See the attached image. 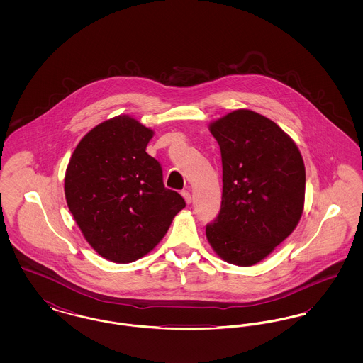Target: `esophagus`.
<instances>
[{"label": "esophagus", "instance_id": "1", "mask_svg": "<svg viewBox=\"0 0 363 363\" xmlns=\"http://www.w3.org/2000/svg\"><path fill=\"white\" fill-rule=\"evenodd\" d=\"M182 196H184L186 204L191 203V196H190L189 190H184V191H182Z\"/></svg>", "mask_w": 363, "mask_h": 363}]
</instances>
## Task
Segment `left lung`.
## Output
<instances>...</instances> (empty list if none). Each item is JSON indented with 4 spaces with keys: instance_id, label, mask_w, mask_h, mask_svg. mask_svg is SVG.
Listing matches in <instances>:
<instances>
[{
    "instance_id": "8db88e82",
    "label": "left lung",
    "mask_w": 363,
    "mask_h": 363,
    "mask_svg": "<svg viewBox=\"0 0 363 363\" xmlns=\"http://www.w3.org/2000/svg\"><path fill=\"white\" fill-rule=\"evenodd\" d=\"M223 166L222 206L206 234L220 259L250 267L298 225L305 203V164L293 138L252 110L209 125Z\"/></svg>"
}]
</instances>
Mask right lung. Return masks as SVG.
I'll return each instance as SVG.
<instances>
[{
	"label": "right lung",
	"mask_w": 363,
	"mask_h": 363,
	"mask_svg": "<svg viewBox=\"0 0 363 363\" xmlns=\"http://www.w3.org/2000/svg\"><path fill=\"white\" fill-rule=\"evenodd\" d=\"M154 130L129 116L99 123L80 140L65 173V197L98 255L126 264L150 253L185 207L164 188L163 172L145 152Z\"/></svg>",
	"instance_id": "obj_1"
}]
</instances>
